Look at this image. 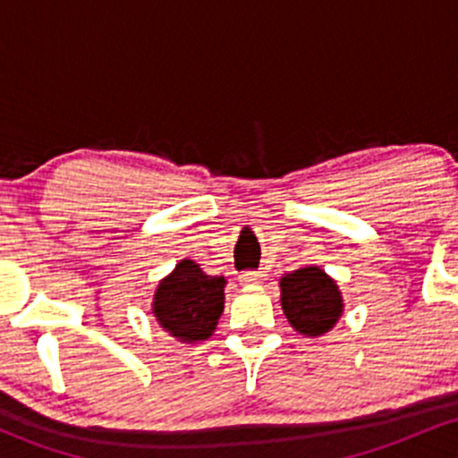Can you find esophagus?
Returning <instances> with one entry per match:
<instances>
[{
    "label": "esophagus",
    "mask_w": 458,
    "mask_h": 458,
    "mask_svg": "<svg viewBox=\"0 0 458 458\" xmlns=\"http://www.w3.org/2000/svg\"><path fill=\"white\" fill-rule=\"evenodd\" d=\"M264 271H247V273H240L238 280L242 282V284H260L264 280Z\"/></svg>",
    "instance_id": "esophagus-1"
}]
</instances>
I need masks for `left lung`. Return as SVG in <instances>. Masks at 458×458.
Wrapping results in <instances>:
<instances>
[{
    "mask_svg": "<svg viewBox=\"0 0 458 458\" xmlns=\"http://www.w3.org/2000/svg\"><path fill=\"white\" fill-rule=\"evenodd\" d=\"M280 301L286 319L304 337L333 331L344 313L337 282L319 267H301L280 277Z\"/></svg>",
    "mask_w": 458,
    "mask_h": 458,
    "instance_id": "left-lung-1",
    "label": "left lung"
}]
</instances>
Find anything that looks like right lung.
I'll use <instances>...</instances> for the list:
<instances>
[{
	"label": "right lung",
	"instance_id": "right-lung-1",
	"mask_svg": "<svg viewBox=\"0 0 458 458\" xmlns=\"http://www.w3.org/2000/svg\"><path fill=\"white\" fill-rule=\"evenodd\" d=\"M223 276H207L190 258H182L172 273L158 282L152 315L165 333L182 344L207 342L225 310Z\"/></svg>",
	"mask_w": 458,
	"mask_h": 458
}]
</instances>
